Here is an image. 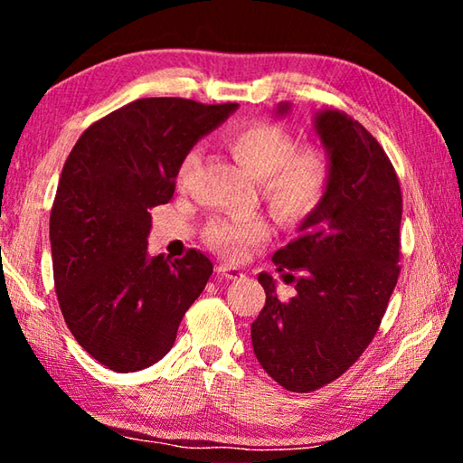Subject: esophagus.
Wrapping results in <instances>:
<instances>
[{
  "instance_id": "obj_1",
  "label": "esophagus",
  "mask_w": 463,
  "mask_h": 463,
  "mask_svg": "<svg viewBox=\"0 0 463 463\" xmlns=\"http://www.w3.org/2000/svg\"><path fill=\"white\" fill-rule=\"evenodd\" d=\"M216 273H218V276L226 278V279H239V278L245 276V273H242V269L241 268H234V265H218Z\"/></svg>"
}]
</instances>
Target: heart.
Returning <instances> with one entry per match:
<instances>
[{"mask_svg": "<svg viewBox=\"0 0 463 463\" xmlns=\"http://www.w3.org/2000/svg\"><path fill=\"white\" fill-rule=\"evenodd\" d=\"M234 161L260 182L261 195L281 221L300 222L323 206L331 182L326 156L317 148L296 151L294 138L276 124L253 122L231 130L222 138ZM198 151L182 163L179 179L192 174ZM268 237V224L260 216L221 218L208 226L206 239L222 253L237 255Z\"/></svg>", "mask_w": 463, "mask_h": 463, "instance_id": "heart-1", "label": "heart"}]
</instances>
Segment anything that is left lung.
<instances>
[{
    "mask_svg": "<svg viewBox=\"0 0 463 463\" xmlns=\"http://www.w3.org/2000/svg\"><path fill=\"white\" fill-rule=\"evenodd\" d=\"M289 109L281 101L273 112ZM312 130L331 169L326 198L298 226V239L271 257L296 294L279 300L278 281L261 271L265 307L250 325L255 357L292 392L325 386L357 362L401 273L402 194L383 148L333 108L318 109Z\"/></svg>",
    "mask_w": 463,
    "mask_h": 463,
    "instance_id": "1",
    "label": "left lung"
}]
</instances>
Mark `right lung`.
<instances>
[{"label":"right lung","mask_w":463,"mask_h":463,"mask_svg":"<svg viewBox=\"0 0 463 463\" xmlns=\"http://www.w3.org/2000/svg\"><path fill=\"white\" fill-rule=\"evenodd\" d=\"M239 104L145 98L83 132L69 153L51 213L54 289L77 343L108 370L153 365L174 347L213 261L148 255L151 213L167 203L194 145Z\"/></svg>","instance_id":"add662e5"}]
</instances>
